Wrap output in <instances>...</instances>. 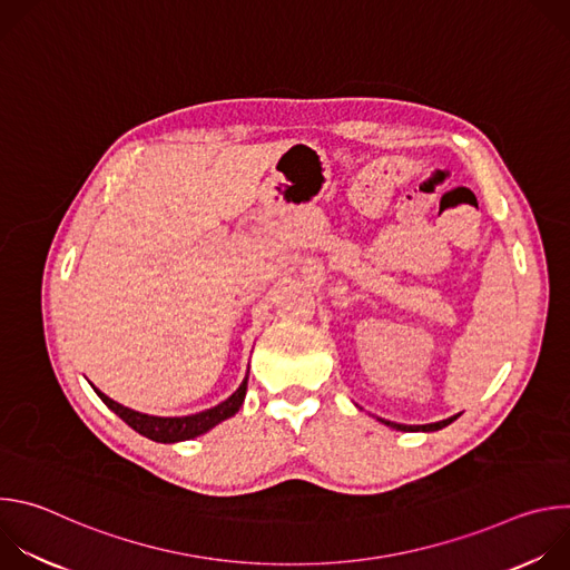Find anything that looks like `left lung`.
I'll return each instance as SVG.
<instances>
[{"mask_svg": "<svg viewBox=\"0 0 570 570\" xmlns=\"http://www.w3.org/2000/svg\"><path fill=\"white\" fill-rule=\"evenodd\" d=\"M460 415H453V417H449V420H442V422H435V424H424V426H405V424H394V422H387V420H379V422H383L385 426H390V429H396V431H405V433H413V431H424V433H431V431H440V429H444V426H449L451 422H455Z\"/></svg>", "mask_w": 570, "mask_h": 570, "instance_id": "left-lung-1", "label": "left lung"}]
</instances>
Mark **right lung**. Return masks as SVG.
Segmentation results:
<instances>
[{
  "label": "right lung",
  "instance_id": "add662e5",
  "mask_svg": "<svg viewBox=\"0 0 570 570\" xmlns=\"http://www.w3.org/2000/svg\"><path fill=\"white\" fill-rule=\"evenodd\" d=\"M246 390H248V376L243 379L238 390L232 396H227L223 403L214 405V409H209V411H203V413H196V415H187V417H153V415L126 409V405L112 401L101 390H97V394L101 396V401L108 405V409L115 415H119L139 435H144V438H148L153 442L174 444V442L198 438V435L207 433L209 429H214L216 424L225 422L227 417L236 415L238 409L243 405V399H246Z\"/></svg>",
  "mask_w": 570,
  "mask_h": 570
}]
</instances>
